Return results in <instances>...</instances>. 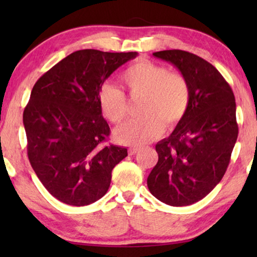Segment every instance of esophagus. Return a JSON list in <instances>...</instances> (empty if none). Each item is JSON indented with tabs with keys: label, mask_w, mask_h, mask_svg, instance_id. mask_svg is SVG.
<instances>
[{
	"label": "esophagus",
	"mask_w": 257,
	"mask_h": 257,
	"mask_svg": "<svg viewBox=\"0 0 257 257\" xmlns=\"http://www.w3.org/2000/svg\"><path fill=\"white\" fill-rule=\"evenodd\" d=\"M139 150H140L139 147H137V146L130 147V149H128V154H130V156H135V154H136L137 152H138Z\"/></svg>",
	"instance_id": "esophagus-1"
}]
</instances>
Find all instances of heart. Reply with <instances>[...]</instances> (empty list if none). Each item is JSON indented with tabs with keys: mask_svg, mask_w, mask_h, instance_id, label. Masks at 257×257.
I'll use <instances>...</instances> for the list:
<instances>
[{
	"mask_svg": "<svg viewBox=\"0 0 257 257\" xmlns=\"http://www.w3.org/2000/svg\"><path fill=\"white\" fill-rule=\"evenodd\" d=\"M121 80L132 96L143 97L139 105L142 115L115 131L117 142L125 145H143L159 137L164 126L175 127L187 113L191 87L181 73L170 72L165 65L143 59L126 68ZM98 103L103 114L113 124H119L127 113L124 92L111 84L100 87Z\"/></svg>",
	"mask_w": 257,
	"mask_h": 257,
	"instance_id": "b5f03b06",
	"label": "heart"
}]
</instances>
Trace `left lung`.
Returning a JSON list of instances; mask_svg holds the SVG:
<instances>
[{
    "instance_id": "1",
    "label": "left lung",
    "mask_w": 257,
    "mask_h": 257,
    "mask_svg": "<svg viewBox=\"0 0 257 257\" xmlns=\"http://www.w3.org/2000/svg\"><path fill=\"white\" fill-rule=\"evenodd\" d=\"M153 56L186 77L191 103L171 136L156 145L159 159L147 186L166 205L188 206L209 194L226 173L238 135L235 97L222 75L199 56L184 50Z\"/></svg>"
}]
</instances>
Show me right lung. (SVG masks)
Returning <instances> with one entry per match:
<instances>
[{
  "label": "right lung",
  "instance_id": "add662e5",
  "mask_svg": "<svg viewBox=\"0 0 257 257\" xmlns=\"http://www.w3.org/2000/svg\"><path fill=\"white\" fill-rule=\"evenodd\" d=\"M138 52H72L37 80L23 112L28 158L52 196L86 206L106 194L127 149L106 144L110 126L98 103L105 80Z\"/></svg>",
  "mask_w": 257,
  "mask_h": 257
}]
</instances>
